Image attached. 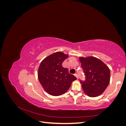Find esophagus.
<instances>
[{"label":"esophagus","instance_id":"esophagus-1","mask_svg":"<svg viewBox=\"0 0 126 126\" xmlns=\"http://www.w3.org/2000/svg\"><path fill=\"white\" fill-rule=\"evenodd\" d=\"M75 77L78 79V75L77 74H75Z\"/></svg>","mask_w":126,"mask_h":126}]
</instances>
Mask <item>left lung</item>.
<instances>
[{
    "instance_id": "1",
    "label": "left lung",
    "mask_w": 126,
    "mask_h": 126,
    "mask_svg": "<svg viewBox=\"0 0 126 126\" xmlns=\"http://www.w3.org/2000/svg\"><path fill=\"white\" fill-rule=\"evenodd\" d=\"M81 67L86 76L80 82L85 94L91 97L99 96L108 87L110 79L109 67L101 60L93 56L79 57Z\"/></svg>"
}]
</instances>
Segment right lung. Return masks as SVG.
Returning <instances> with one entry per match:
<instances>
[{"mask_svg":"<svg viewBox=\"0 0 126 126\" xmlns=\"http://www.w3.org/2000/svg\"><path fill=\"white\" fill-rule=\"evenodd\" d=\"M68 57V55L62 52H56L45 58L40 64L38 70L39 81L44 90L52 96L64 94L72 82L77 79L62 66Z\"/></svg>","mask_w":126,"mask_h":126,"instance_id":"1","label":"right lung"}]
</instances>
